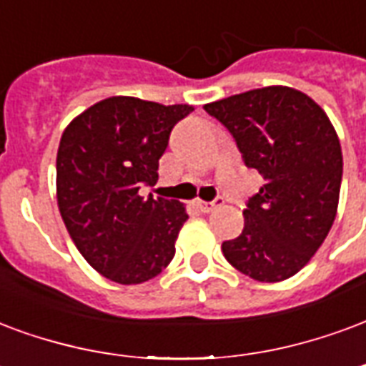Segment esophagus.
Masks as SVG:
<instances>
[{
  "mask_svg": "<svg viewBox=\"0 0 366 366\" xmlns=\"http://www.w3.org/2000/svg\"><path fill=\"white\" fill-rule=\"evenodd\" d=\"M223 204V197H217V199H213V202H202V199H196L194 205H196L197 211H202V213H209L211 209H215L219 205Z\"/></svg>",
  "mask_w": 366,
  "mask_h": 366,
  "instance_id": "1",
  "label": "esophagus"
}]
</instances>
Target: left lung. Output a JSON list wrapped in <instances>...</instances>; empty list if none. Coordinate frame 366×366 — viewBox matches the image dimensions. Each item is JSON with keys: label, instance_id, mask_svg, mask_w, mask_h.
<instances>
[{"label": "left lung", "instance_id": "obj_1", "mask_svg": "<svg viewBox=\"0 0 366 366\" xmlns=\"http://www.w3.org/2000/svg\"><path fill=\"white\" fill-rule=\"evenodd\" d=\"M266 184L248 199L244 229L221 250L238 272L275 283L307 266L332 229L343 157L332 122L291 86H264L205 104Z\"/></svg>", "mask_w": 366, "mask_h": 366}]
</instances>
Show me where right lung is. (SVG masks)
Returning a JSON list of instances; mask_svg holds the SVG:
<instances>
[{"instance_id":"add662e5","label":"right lung","mask_w":366,"mask_h":366,"mask_svg":"<svg viewBox=\"0 0 366 366\" xmlns=\"http://www.w3.org/2000/svg\"><path fill=\"white\" fill-rule=\"evenodd\" d=\"M190 104L112 97L86 108L61 135L58 207L77 250L107 280L137 285L174 258L188 213L176 199L142 197L159 180V159Z\"/></svg>"}]
</instances>
